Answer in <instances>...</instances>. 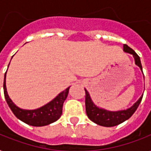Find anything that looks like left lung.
I'll return each instance as SVG.
<instances>
[{
	"mask_svg": "<svg viewBox=\"0 0 151 151\" xmlns=\"http://www.w3.org/2000/svg\"><path fill=\"white\" fill-rule=\"evenodd\" d=\"M123 51L126 53L132 55V56L134 58L135 65H137L142 72V63H141V60H140V57L138 56L137 54L127 45H123ZM85 91H86L85 104H86V115L89 118V119L91 120L92 122L100 126H103V127L117 126L128 119L137 110V109L142 101V96H143V95H142V96L138 99L137 102H135L130 108H127V109L118 110V111H110V110H107V109L101 108V107L95 105V103L91 98L89 92L86 89H85Z\"/></svg>",
	"mask_w": 151,
	"mask_h": 151,
	"instance_id": "1",
	"label": "left lung"
}]
</instances>
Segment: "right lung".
I'll return each instance as SVG.
<instances>
[{
	"mask_svg": "<svg viewBox=\"0 0 151 151\" xmlns=\"http://www.w3.org/2000/svg\"><path fill=\"white\" fill-rule=\"evenodd\" d=\"M6 72L5 73L4 85H3L4 95L7 104L14 114L16 116V118L21 120L22 122L34 127H42V126L49 125L50 123L57 121L60 118L62 114L63 104L68 96L70 86L60 92L56 97L54 98L49 103H47L46 105H43L40 108L36 109H24L14 105L12 100L9 98L6 85Z\"/></svg>",
	"mask_w": 151,
	"mask_h": 151,
	"instance_id": "right-lung-1",
	"label": "right lung"
}]
</instances>
